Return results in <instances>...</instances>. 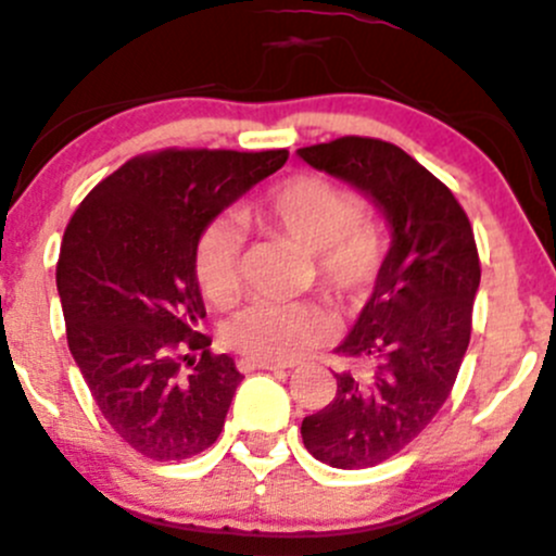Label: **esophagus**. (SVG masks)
Returning <instances> with one entry per match:
<instances>
[{
	"label": "esophagus",
	"mask_w": 556,
	"mask_h": 556,
	"mask_svg": "<svg viewBox=\"0 0 556 556\" xmlns=\"http://www.w3.org/2000/svg\"><path fill=\"white\" fill-rule=\"evenodd\" d=\"M237 367L242 372H253V370H285V367H293V365H285V362H274V359H253V356H244V359L237 362Z\"/></svg>",
	"instance_id": "34e87169"
}]
</instances>
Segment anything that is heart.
I'll use <instances>...</instances> for the list:
<instances>
[{
    "label": "heart",
    "instance_id": "heart-1",
    "mask_svg": "<svg viewBox=\"0 0 556 556\" xmlns=\"http://www.w3.org/2000/svg\"><path fill=\"white\" fill-rule=\"evenodd\" d=\"M253 215L314 253L319 288L336 301L367 293L383 261V237L376 224L356 215V204L341 186L319 175H301L277 186ZM239 239L231 220H215L197 242L194 268L202 293L224 303L237 293ZM327 323L312 303H253L224 325V338L253 359H288L325 336Z\"/></svg>",
    "mask_w": 556,
    "mask_h": 556
}]
</instances>
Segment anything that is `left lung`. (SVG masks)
<instances>
[{
    "label": "left lung",
    "instance_id": "obj_1",
    "mask_svg": "<svg viewBox=\"0 0 556 556\" xmlns=\"http://www.w3.org/2000/svg\"><path fill=\"white\" fill-rule=\"evenodd\" d=\"M314 170L359 191L389 226L376 285L336 352V400L301 424L303 445L332 469H367L434 420L469 349L479 255L453 191L394 143L338 138L298 149Z\"/></svg>",
    "mask_w": 556,
    "mask_h": 556
}]
</instances>
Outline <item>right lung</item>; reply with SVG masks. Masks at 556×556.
I'll return each instance as SVG.
<instances>
[{
	"instance_id": "add662e5",
	"label": "right lung",
	"mask_w": 556,
	"mask_h": 556,
	"mask_svg": "<svg viewBox=\"0 0 556 556\" xmlns=\"http://www.w3.org/2000/svg\"><path fill=\"white\" fill-rule=\"evenodd\" d=\"M285 162V149L136 156L68 220L55 274L68 349L111 429L146 458H191L224 429L244 376L197 332L207 317L197 242ZM184 348L203 352L189 371Z\"/></svg>"
}]
</instances>
